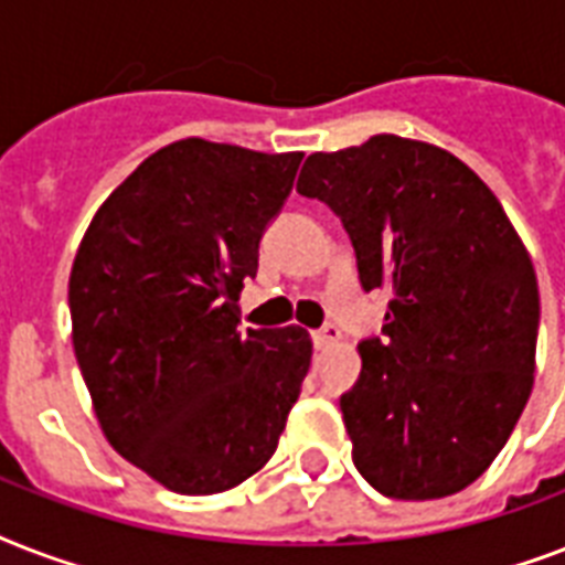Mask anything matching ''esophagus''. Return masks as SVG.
Listing matches in <instances>:
<instances>
[{
  "label": "esophagus",
  "instance_id": "1",
  "mask_svg": "<svg viewBox=\"0 0 565 565\" xmlns=\"http://www.w3.org/2000/svg\"><path fill=\"white\" fill-rule=\"evenodd\" d=\"M310 337H313V345H317V349H328V345H334L337 340H340V328L328 322V326H322Z\"/></svg>",
  "mask_w": 565,
  "mask_h": 565
}]
</instances>
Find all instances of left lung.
Masks as SVG:
<instances>
[{"label":"left lung","instance_id":"8db88e82","mask_svg":"<svg viewBox=\"0 0 565 565\" xmlns=\"http://www.w3.org/2000/svg\"><path fill=\"white\" fill-rule=\"evenodd\" d=\"M296 190L340 216L363 290L393 296L340 395L358 472L386 499L460 492L534 386L540 287L516 228L463 161L395 135L310 154Z\"/></svg>","mask_w":565,"mask_h":565}]
</instances>
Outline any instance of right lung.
<instances>
[{
    "instance_id": "1",
    "label": "right lung",
    "mask_w": 565,
    "mask_h": 565,
    "mask_svg": "<svg viewBox=\"0 0 565 565\" xmlns=\"http://www.w3.org/2000/svg\"><path fill=\"white\" fill-rule=\"evenodd\" d=\"M305 154L188 137L105 199L70 273L73 349L105 437L181 495L275 455L310 366L305 328L239 331L237 299Z\"/></svg>"
}]
</instances>
